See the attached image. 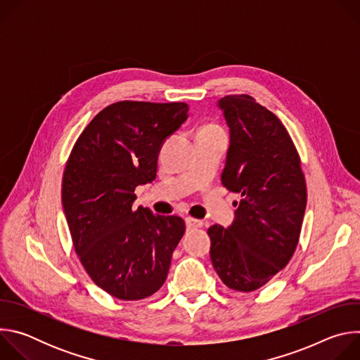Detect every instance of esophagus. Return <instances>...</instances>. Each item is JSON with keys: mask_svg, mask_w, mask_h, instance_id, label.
Returning <instances> with one entry per match:
<instances>
[{"mask_svg": "<svg viewBox=\"0 0 360 360\" xmlns=\"http://www.w3.org/2000/svg\"><path fill=\"white\" fill-rule=\"evenodd\" d=\"M185 224H186V229H196V228H200L203 225L202 221L199 219H195V218H186L185 219Z\"/></svg>", "mask_w": 360, "mask_h": 360, "instance_id": "obj_1", "label": "esophagus"}]
</instances>
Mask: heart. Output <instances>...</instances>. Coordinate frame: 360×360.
Masks as SVG:
<instances>
[{
    "mask_svg": "<svg viewBox=\"0 0 360 360\" xmlns=\"http://www.w3.org/2000/svg\"><path fill=\"white\" fill-rule=\"evenodd\" d=\"M208 128H214V127H208ZM208 128H203V129H208Z\"/></svg>",
    "mask_w": 360,
    "mask_h": 360,
    "instance_id": "b5f03b06",
    "label": "heart"
}]
</instances>
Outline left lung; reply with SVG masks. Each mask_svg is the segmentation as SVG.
Instances as JSON below:
<instances>
[{"mask_svg": "<svg viewBox=\"0 0 360 360\" xmlns=\"http://www.w3.org/2000/svg\"><path fill=\"white\" fill-rule=\"evenodd\" d=\"M231 132L222 184L240 195L229 228L212 225L211 261L238 292L266 285L295 253L306 208V182L296 146L281 120L253 96L219 99Z\"/></svg>", "mask_w": 360, "mask_h": 360, "instance_id": "1", "label": "left lung"}]
</instances>
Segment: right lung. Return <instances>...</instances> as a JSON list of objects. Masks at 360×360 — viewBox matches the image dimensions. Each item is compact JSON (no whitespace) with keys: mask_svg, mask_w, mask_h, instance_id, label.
Here are the masks:
<instances>
[{"mask_svg":"<svg viewBox=\"0 0 360 360\" xmlns=\"http://www.w3.org/2000/svg\"><path fill=\"white\" fill-rule=\"evenodd\" d=\"M185 102L120 101L78 136L63 176V207L78 258L111 296L139 300L164 285L185 233L179 217L134 208L157 176L162 142L188 118Z\"/></svg>","mask_w":360,"mask_h":360,"instance_id":"add662e5","label":"right lung"}]
</instances>
